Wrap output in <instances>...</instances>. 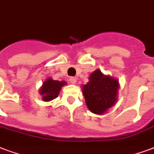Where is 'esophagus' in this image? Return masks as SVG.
<instances>
[{
	"mask_svg": "<svg viewBox=\"0 0 154 154\" xmlns=\"http://www.w3.org/2000/svg\"><path fill=\"white\" fill-rule=\"evenodd\" d=\"M70 82L72 84H75L76 82H77V79H76L75 77H70Z\"/></svg>",
	"mask_w": 154,
	"mask_h": 154,
	"instance_id": "1",
	"label": "esophagus"
}]
</instances>
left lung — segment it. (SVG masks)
I'll return each mask as SVG.
<instances>
[{
  "label": "left lung",
  "mask_w": 154,
  "mask_h": 154,
  "mask_svg": "<svg viewBox=\"0 0 154 154\" xmlns=\"http://www.w3.org/2000/svg\"><path fill=\"white\" fill-rule=\"evenodd\" d=\"M82 88L86 105L90 111L102 114L117 101L119 84L116 79L105 75L100 70H96L90 75L88 84Z\"/></svg>",
  "instance_id": "8db88e82"
}]
</instances>
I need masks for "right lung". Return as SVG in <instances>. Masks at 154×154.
I'll use <instances>...</instances> for the list:
<instances>
[{
  "label": "right lung",
  "mask_w": 154,
  "mask_h": 154,
  "mask_svg": "<svg viewBox=\"0 0 154 154\" xmlns=\"http://www.w3.org/2000/svg\"><path fill=\"white\" fill-rule=\"evenodd\" d=\"M66 84V82L54 80L53 79L48 78L44 82L40 88V94L42 97L44 101H50L57 98L59 95V92L62 87Z\"/></svg>",
  "instance_id": "1"
}]
</instances>
